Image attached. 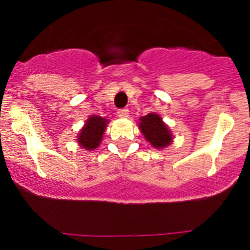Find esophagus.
<instances>
[{
    "label": "esophagus",
    "mask_w": 250,
    "mask_h": 250,
    "mask_svg": "<svg viewBox=\"0 0 250 250\" xmlns=\"http://www.w3.org/2000/svg\"><path fill=\"white\" fill-rule=\"evenodd\" d=\"M119 118H127L129 116V110L127 109H121L118 111Z\"/></svg>",
    "instance_id": "1"
}]
</instances>
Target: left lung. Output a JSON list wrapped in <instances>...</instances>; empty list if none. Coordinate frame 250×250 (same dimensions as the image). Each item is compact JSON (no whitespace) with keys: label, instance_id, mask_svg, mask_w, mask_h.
Listing matches in <instances>:
<instances>
[{"label":"left lung","instance_id":"8db88e82","mask_svg":"<svg viewBox=\"0 0 250 250\" xmlns=\"http://www.w3.org/2000/svg\"><path fill=\"white\" fill-rule=\"evenodd\" d=\"M139 129L147 143H150V145L155 149H164L173 143V134L169 126L156 112H150L145 116H141Z\"/></svg>","mask_w":250,"mask_h":250}]
</instances>
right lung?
I'll return each mask as SVG.
<instances>
[{
	"mask_svg": "<svg viewBox=\"0 0 250 250\" xmlns=\"http://www.w3.org/2000/svg\"><path fill=\"white\" fill-rule=\"evenodd\" d=\"M109 119L101 118L98 115H91L85 121L77 135V144L85 150H95L103 141V136L107 127Z\"/></svg>",
	"mask_w": 250,
	"mask_h": 250,
	"instance_id": "right-lung-1",
	"label": "right lung"
}]
</instances>
